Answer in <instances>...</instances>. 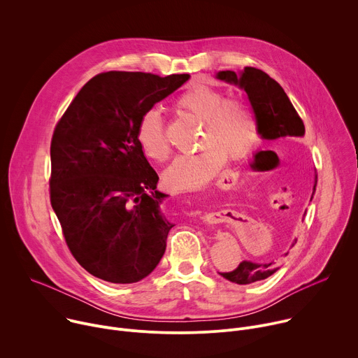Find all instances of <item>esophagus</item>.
<instances>
[{"instance_id":"1","label":"esophagus","mask_w":358,"mask_h":358,"mask_svg":"<svg viewBox=\"0 0 358 358\" xmlns=\"http://www.w3.org/2000/svg\"><path fill=\"white\" fill-rule=\"evenodd\" d=\"M234 180V177H231V173H225V174H222L221 177H220V180H218V184L220 185H222L224 182H231ZM221 235H217V238H220Z\"/></svg>"}]
</instances>
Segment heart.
Segmentation results:
<instances>
[{"instance_id":"b5f03b06","label":"heart","mask_w":358,"mask_h":358,"mask_svg":"<svg viewBox=\"0 0 358 358\" xmlns=\"http://www.w3.org/2000/svg\"><path fill=\"white\" fill-rule=\"evenodd\" d=\"M174 105L201 119L202 148L192 156L178 157L164 171V184L173 191L206 188L222 169L227 156L231 160L245 157L259 138L257 120L245 101L224 97L220 89L210 85H191L177 96ZM136 137L147 159H169L164 120L157 109H148L140 116Z\"/></svg>"}]
</instances>
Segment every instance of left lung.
<instances>
[{"mask_svg": "<svg viewBox=\"0 0 358 358\" xmlns=\"http://www.w3.org/2000/svg\"><path fill=\"white\" fill-rule=\"evenodd\" d=\"M218 79L239 85L246 92L257 119L258 131L264 138L276 140L286 136L304 134L303 120L283 87L264 71L246 66L241 76H236L232 71H222L218 73ZM275 272L276 269L272 268V264L242 262L235 271L221 273V276L238 285H249L264 280Z\"/></svg>", "mask_w": 358, "mask_h": 358, "instance_id": "obj_1", "label": "left lung"}]
</instances>
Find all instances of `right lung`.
Returning <instances> with one entry per match:
<instances>
[{
    "mask_svg": "<svg viewBox=\"0 0 358 358\" xmlns=\"http://www.w3.org/2000/svg\"><path fill=\"white\" fill-rule=\"evenodd\" d=\"M189 79L110 71L93 76L71 101L50 141V203L66 245L90 275L134 283L150 275L174 227L166 196L141 151L140 116Z\"/></svg>",
    "mask_w": 358,
    "mask_h": 358,
    "instance_id": "add662e5",
    "label": "right lung"
}]
</instances>
